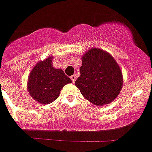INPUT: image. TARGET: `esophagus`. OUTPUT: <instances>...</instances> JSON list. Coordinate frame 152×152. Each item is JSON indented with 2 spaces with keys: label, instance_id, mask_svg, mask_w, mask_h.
I'll use <instances>...</instances> for the list:
<instances>
[{
  "label": "esophagus",
  "instance_id": "esophagus-1",
  "mask_svg": "<svg viewBox=\"0 0 152 152\" xmlns=\"http://www.w3.org/2000/svg\"><path fill=\"white\" fill-rule=\"evenodd\" d=\"M70 78H71V80H72V83H74L75 82V80H76V76H75V75H72V76H71Z\"/></svg>",
  "mask_w": 152,
  "mask_h": 152
}]
</instances>
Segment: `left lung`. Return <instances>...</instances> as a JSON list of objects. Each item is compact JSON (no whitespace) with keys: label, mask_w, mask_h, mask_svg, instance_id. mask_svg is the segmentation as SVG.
Returning <instances> with one entry per match:
<instances>
[{"label":"left lung","mask_w":152,"mask_h":152,"mask_svg":"<svg viewBox=\"0 0 152 152\" xmlns=\"http://www.w3.org/2000/svg\"><path fill=\"white\" fill-rule=\"evenodd\" d=\"M80 76L75 86L95 105L112 102L122 87L121 69L112 56L99 48L90 49L82 57Z\"/></svg>","instance_id":"1"}]
</instances>
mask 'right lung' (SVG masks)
<instances>
[{
    "label": "right lung",
    "instance_id": "obj_1",
    "mask_svg": "<svg viewBox=\"0 0 152 152\" xmlns=\"http://www.w3.org/2000/svg\"><path fill=\"white\" fill-rule=\"evenodd\" d=\"M72 80L62 69L52 66V57L37 63L28 78L29 93L39 103L48 104L58 98L62 88Z\"/></svg>",
    "mask_w": 152,
    "mask_h": 152
}]
</instances>
